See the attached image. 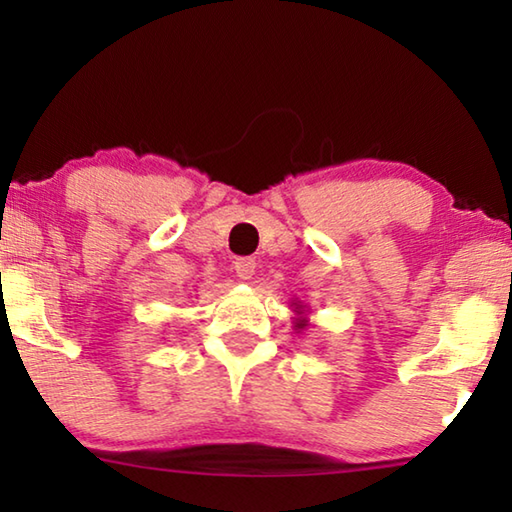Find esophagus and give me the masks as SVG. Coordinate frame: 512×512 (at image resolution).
<instances>
[{
  "instance_id": "esophagus-1",
  "label": "esophagus",
  "mask_w": 512,
  "mask_h": 512,
  "mask_svg": "<svg viewBox=\"0 0 512 512\" xmlns=\"http://www.w3.org/2000/svg\"><path fill=\"white\" fill-rule=\"evenodd\" d=\"M255 268H257L255 259H250V257H241L235 262V271H237L239 280H250V277L255 275Z\"/></svg>"
}]
</instances>
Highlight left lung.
Masks as SVG:
<instances>
[{
    "label": "left lung",
    "instance_id": "obj_1",
    "mask_svg": "<svg viewBox=\"0 0 512 512\" xmlns=\"http://www.w3.org/2000/svg\"><path fill=\"white\" fill-rule=\"evenodd\" d=\"M291 307H296L293 311H296V314H298V318L293 320V329H298V332H302V329H305V327H307V323H309L307 316H305V305H300V302L293 300V302H291Z\"/></svg>",
    "mask_w": 512,
    "mask_h": 512
}]
</instances>
